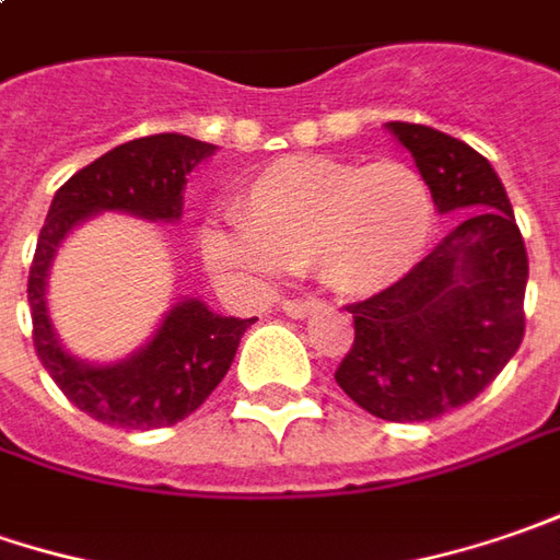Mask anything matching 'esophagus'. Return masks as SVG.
<instances>
[{
  "label": "esophagus",
  "mask_w": 560,
  "mask_h": 560,
  "mask_svg": "<svg viewBox=\"0 0 560 560\" xmlns=\"http://www.w3.org/2000/svg\"><path fill=\"white\" fill-rule=\"evenodd\" d=\"M323 301L319 298H304V301H284L281 304V310L291 316V319H304V316H313L316 310H323Z\"/></svg>",
  "instance_id": "1"
}]
</instances>
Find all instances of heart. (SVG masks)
Masks as SVG:
<instances>
[{
	"label": "heart",
	"instance_id": "obj_1",
	"mask_svg": "<svg viewBox=\"0 0 560 560\" xmlns=\"http://www.w3.org/2000/svg\"><path fill=\"white\" fill-rule=\"evenodd\" d=\"M237 222H209L200 250L225 279L269 281L316 266L341 294H376L407 276L432 234V194L398 159L357 165L288 156L237 194Z\"/></svg>",
	"mask_w": 560,
	"mask_h": 560
}]
</instances>
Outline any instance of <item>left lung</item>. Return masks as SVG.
<instances>
[{
    "label": "left lung",
    "instance_id": "left-lung-1",
    "mask_svg": "<svg viewBox=\"0 0 560 560\" xmlns=\"http://www.w3.org/2000/svg\"><path fill=\"white\" fill-rule=\"evenodd\" d=\"M439 212H460L401 281L351 304L353 345L335 382L392 423H423L470 404L523 341L526 247L504 184L457 137L388 121Z\"/></svg>",
    "mask_w": 560,
    "mask_h": 560
}]
</instances>
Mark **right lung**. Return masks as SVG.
<instances>
[{
    "mask_svg": "<svg viewBox=\"0 0 560 560\" xmlns=\"http://www.w3.org/2000/svg\"><path fill=\"white\" fill-rule=\"evenodd\" d=\"M215 153L212 143L184 135L128 140L71 175L52 197L39 229L27 279L34 348L46 373L86 417L118 429H159L190 417L232 366L241 335L254 319L212 313L187 298L165 313L156 335L118 363H84L65 351L46 310L52 256L74 225L96 212H128L150 222H178L187 175Z\"/></svg>",
    "mask_w": 560,
    "mask_h": 560,
    "instance_id": "obj_1",
    "label": "right lung"
}]
</instances>
